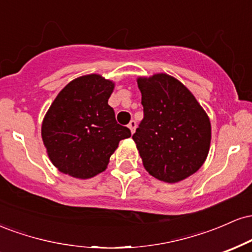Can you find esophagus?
I'll return each mask as SVG.
<instances>
[{
	"label": "esophagus",
	"instance_id": "34e87169",
	"mask_svg": "<svg viewBox=\"0 0 252 252\" xmlns=\"http://www.w3.org/2000/svg\"><path fill=\"white\" fill-rule=\"evenodd\" d=\"M128 128L130 129V131H131V134H134L136 128V121H130V123L128 124Z\"/></svg>",
	"mask_w": 252,
	"mask_h": 252
}]
</instances>
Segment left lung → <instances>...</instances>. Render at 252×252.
I'll return each instance as SVG.
<instances>
[{
  "instance_id": "1",
  "label": "left lung",
  "mask_w": 252,
  "mask_h": 252,
  "mask_svg": "<svg viewBox=\"0 0 252 252\" xmlns=\"http://www.w3.org/2000/svg\"><path fill=\"white\" fill-rule=\"evenodd\" d=\"M144 117L132 135L144 168L175 184L204 164L211 144V122L192 92L167 73L138 77Z\"/></svg>"
}]
</instances>
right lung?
Wrapping results in <instances>:
<instances>
[{"mask_svg": "<svg viewBox=\"0 0 252 252\" xmlns=\"http://www.w3.org/2000/svg\"><path fill=\"white\" fill-rule=\"evenodd\" d=\"M114 89L112 80L86 74L68 83L51 104L41 136L59 172L76 179L94 178L106 169L120 141L131 136L116 122L108 104Z\"/></svg>", "mask_w": 252, "mask_h": 252, "instance_id": "add662e5", "label": "right lung"}]
</instances>
